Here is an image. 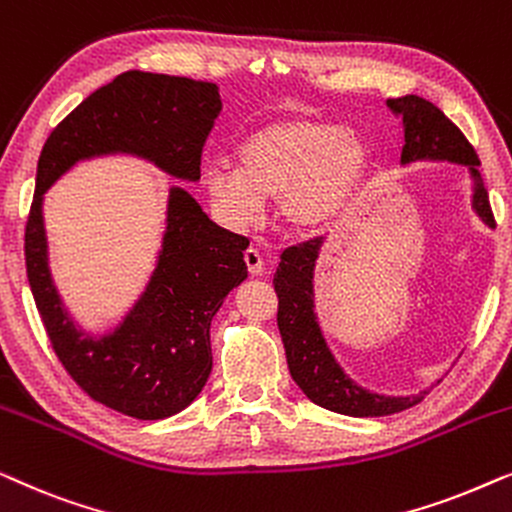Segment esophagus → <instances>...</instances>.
I'll use <instances>...</instances> for the list:
<instances>
[{"mask_svg": "<svg viewBox=\"0 0 512 512\" xmlns=\"http://www.w3.org/2000/svg\"><path fill=\"white\" fill-rule=\"evenodd\" d=\"M244 263H247V270H249V275H254V277H261L263 272H265V263H263V256H261V251L254 249V247H249L247 251H244Z\"/></svg>", "mask_w": 512, "mask_h": 512, "instance_id": "obj_1", "label": "esophagus"}]
</instances>
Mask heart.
Listing matches in <instances>:
<instances>
[{"instance_id":"obj_1","label":"heart","mask_w":512,"mask_h":512,"mask_svg":"<svg viewBox=\"0 0 512 512\" xmlns=\"http://www.w3.org/2000/svg\"><path fill=\"white\" fill-rule=\"evenodd\" d=\"M370 170V146L359 132L324 116H284L251 130L235 149V167L214 160L202 186L219 214L247 228L277 200L293 235H314L340 219Z\"/></svg>"}]
</instances>
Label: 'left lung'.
Here are the masks:
<instances>
[{
  "label": "left lung",
  "instance_id": "1",
  "mask_svg": "<svg viewBox=\"0 0 512 512\" xmlns=\"http://www.w3.org/2000/svg\"><path fill=\"white\" fill-rule=\"evenodd\" d=\"M387 107L403 121L401 165L452 163L466 167L471 174V209L489 230H494L489 195L478 172L480 160L457 125L436 104L417 95L387 100ZM321 249L324 237L286 249L272 282L279 298L277 326L293 382L319 408L347 417H384L412 408L429 394V389L410 396L375 394L356 384L328 349L314 312V270Z\"/></svg>",
  "mask_w": 512,
  "mask_h": 512
}]
</instances>
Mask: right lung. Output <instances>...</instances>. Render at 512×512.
<instances>
[{
  "instance_id": "add662e5",
  "label": "right lung",
  "mask_w": 512,
  "mask_h": 512,
  "mask_svg": "<svg viewBox=\"0 0 512 512\" xmlns=\"http://www.w3.org/2000/svg\"><path fill=\"white\" fill-rule=\"evenodd\" d=\"M219 86L186 76L132 72L88 95L46 139L25 228L27 279L58 359L97 403L135 419L188 408L212 373L209 326L247 279L249 240L209 221L195 198L170 186L160 251L144 291L104 333L69 314L48 265L44 195L76 163L135 156L195 184L202 144L221 114Z\"/></svg>"
}]
</instances>
